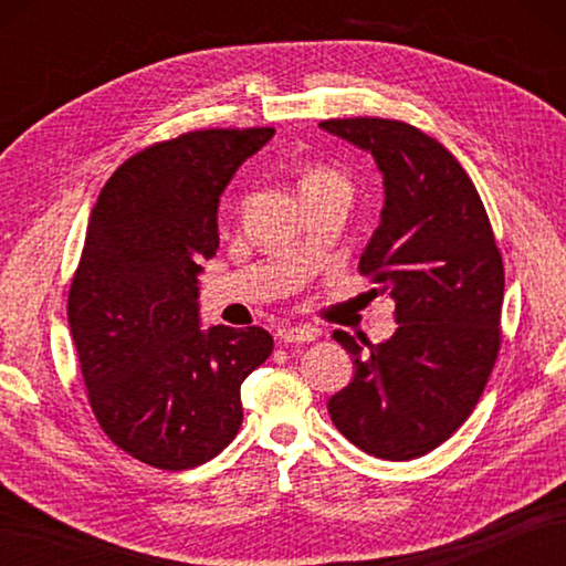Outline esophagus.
I'll return each mask as SVG.
<instances>
[{"instance_id": "34e87169", "label": "esophagus", "mask_w": 566, "mask_h": 566, "mask_svg": "<svg viewBox=\"0 0 566 566\" xmlns=\"http://www.w3.org/2000/svg\"><path fill=\"white\" fill-rule=\"evenodd\" d=\"M316 331L314 328H308V326H292V328H284L282 333H280V340L284 343V345H292V343H311V340H316Z\"/></svg>"}]
</instances>
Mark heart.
I'll use <instances>...</instances> for the list:
<instances>
[{"instance_id": "obj_1", "label": "heart", "mask_w": 566, "mask_h": 566, "mask_svg": "<svg viewBox=\"0 0 566 566\" xmlns=\"http://www.w3.org/2000/svg\"><path fill=\"white\" fill-rule=\"evenodd\" d=\"M304 182H343V179L335 175V172H326V170H316L311 172Z\"/></svg>"}]
</instances>
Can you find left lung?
<instances>
[{
	"label": "left lung",
	"mask_w": 566,
	"mask_h": 566,
	"mask_svg": "<svg viewBox=\"0 0 566 566\" xmlns=\"http://www.w3.org/2000/svg\"><path fill=\"white\" fill-rule=\"evenodd\" d=\"M321 128L371 153L384 177L381 219L359 272L391 294L399 323L379 345L333 333L355 357V377L331 396L328 413L367 454L413 460L464 423L494 369L501 252L472 179L436 138L367 116Z\"/></svg>",
	"instance_id": "8db88e82"
}]
</instances>
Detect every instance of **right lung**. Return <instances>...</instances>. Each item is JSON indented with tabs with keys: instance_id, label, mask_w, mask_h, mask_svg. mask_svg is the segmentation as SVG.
<instances>
[{
	"instance_id": "obj_1",
	"label": "right lung",
	"mask_w": 566,
	"mask_h": 566,
	"mask_svg": "<svg viewBox=\"0 0 566 566\" xmlns=\"http://www.w3.org/2000/svg\"><path fill=\"white\" fill-rule=\"evenodd\" d=\"M274 128L191 130L128 158L94 203L67 321L92 411L136 460L209 462L243 423L240 384L272 353L258 328L201 331L219 197Z\"/></svg>"
}]
</instances>
